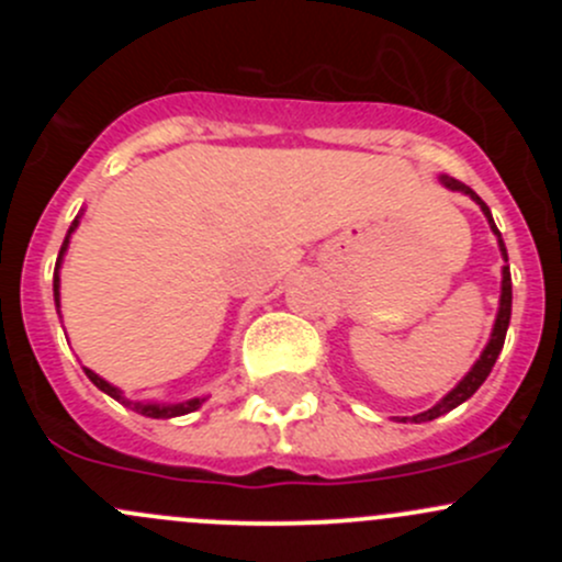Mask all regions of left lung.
Masks as SVG:
<instances>
[{
	"label": "left lung",
	"instance_id": "1",
	"mask_svg": "<svg viewBox=\"0 0 562 562\" xmlns=\"http://www.w3.org/2000/svg\"><path fill=\"white\" fill-rule=\"evenodd\" d=\"M440 184H443L446 190H451V192H462V195H468L470 201H473V203H479V209H481V212H484L486 223H490L492 234L497 236V247H501V255H503V260H506V263H508V252H506V245H503V236H501V231H497L495 220H492V212H490V206H486V203L481 201V198L475 195V192L470 190L468 184H462V181H457L454 176H446V173H440ZM508 323H512V271H508V266H503V280H501V304H497V315H495V326H492V334H490V342H486V348L481 350V356H479V359H475V364L470 367V372H468V375H464L462 381H459L457 386L451 389L449 394L443 396V400H440V402H435V405L429 407V411H424V413H416V416L411 418L413 424L432 422V418H438V416H446V413H449V411H454L457 405H462V402H468L470 396H473L475 391H479L481 383H484L486 378H490V372H492V367H495L497 356H501V350H503V342H506ZM402 422H405V418H402Z\"/></svg>",
	"mask_w": 562,
	"mask_h": 562
}]
</instances>
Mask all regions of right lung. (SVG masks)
<instances>
[{"label":"right lung","instance_id":"1","mask_svg":"<svg viewBox=\"0 0 562 562\" xmlns=\"http://www.w3.org/2000/svg\"><path fill=\"white\" fill-rule=\"evenodd\" d=\"M81 214H83V209H81ZM81 214H78V217L72 220L70 231H67L65 241H61L59 258H56V269H54V302H56V313H59V285H61V282H59V269H61V260H65V252H67V247H70V236L76 234L78 223H81ZM59 317H61V313H59ZM83 372H87V378H89V381H92L94 386H98L100 391H103V394L113 396V400H116V402H122L124 407H133L135 413H140V416H149V418H176V416H187V413L198 411V407H201L203 402L209 400L206 394H203V396H192V400H181V402H149V400H130V396H124V391H122V389H119V386H113V383H108L105 378H100L98 372H92V370H89V367H83Z\"/></svg>","mask_w":562,"mask_h":562}]
</instances>
